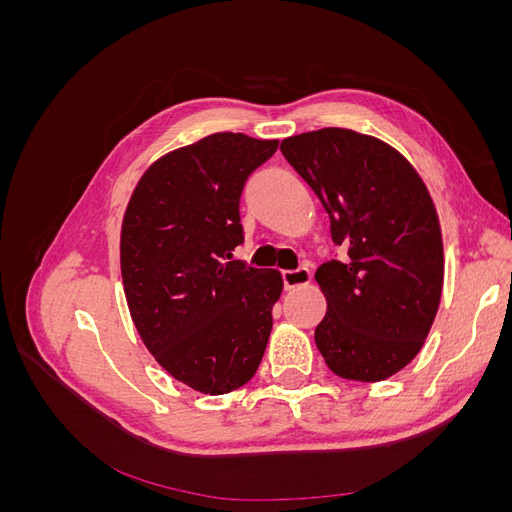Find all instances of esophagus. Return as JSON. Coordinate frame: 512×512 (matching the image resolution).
<instances>
[{"label": "esophagus", "mask_w": 512, "mask_h": 512, "mask_svg": "<svg viewBox=\"0 0 512 512\" xmlns=\"http://www.w3.org/2000/svg\"><path fill=\"white\" fill-rule=\"evenodd\" d=\"M282 280H284V288L292 290V288L307 286L309 282H312V273H309L307 267L290 269V271H282Z\"/></svg>", "instance_id": "1"}]
</instances>
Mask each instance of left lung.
I'll return each mask as SVG.
<instances>
[{
  "label": "left lung",
  "mask_w": 512,
  "mask_h": 512,
  "mask_svg": "<svg viewBox=\"0 0 512 512\" xmlns=\"http://www.w3.org/2000/svg\"><path fill=\"white\" fill-rule=\"evenodd\" d=\"M280 149L348 250L316 271L327 297L316 346L339 378L386 380L423 348L438 314L444 250L433 200L414 166L374 136L322 128Z\"/></svg>",
  "instance_id": "obj_1"
}]
</instances>
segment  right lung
I'll return each mask as SVG.
<instances>
[{
	"instance_id": "1",
	"label": "right lung",
	"mask_w": 512,
	"mask_h": 512,
	"mask_svg": "<svg viewBox=\"0 0 512 512\" xmlns=\"http://www.w3.org/2000/svg\"><path fill=\"white\" fill-rule=\"evenodd\" d=\"M277 141L218 132L166 153L138 181L121 224V277L134 327L175 380L205 395L250 382L284 282L232 258L239 200Z\"/></svg>"
}]
</instances>
